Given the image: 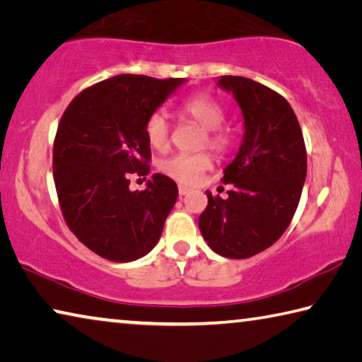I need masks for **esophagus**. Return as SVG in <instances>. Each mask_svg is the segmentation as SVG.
Listing matches in <instances>:
<instances>
[{
    "label": "esophagus",
    "mask_w": 362,
    "mask_h": 362,
    "mask_svg": "<svg viewBox=\"0 0 362 362\" xmlns=\"http://www.w3.org/2000/svg\"><path fill=\"white\" fill-rule=\"evenodd\" d=\"M177 192H180V195H186L189 192V187L180 185V186H177Z\"/></svg>",
    "instance_id": "esophagus-1"
}]
</instances>
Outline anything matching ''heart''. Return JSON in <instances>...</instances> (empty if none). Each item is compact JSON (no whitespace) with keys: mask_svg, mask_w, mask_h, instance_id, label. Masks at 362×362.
I'll return each mask as SVG.
<instances>
[{"mask_svg":"<svg viewBox=\"0 0 362 362\" xmlns=\"http://www.w3.org/2000/svg\"><path fill=\"white\" fill-rule=\"evenodd\" d=\"M180 112L189 120L204 128L202 146H209L216 153H226L230 146V138L226 129L221 128L224 122V109L215 98L206 94H194L181 100ZM144 132L147 141L156 151H167L170 146V123L160 112H153L146 120ZM211 157L209 152L197 153H175L163 158L158 168L163 175L181 185H194L205 171L211 168Z\"/></svg>","mask_w":362,"mask_h":362,"instance_id":"1","label":"heart"}]
</instances>
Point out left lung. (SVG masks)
Listing matches in <instances>:
<instances>
[{
	"label": "left lung",
	"instance_id": "1",
	"mask_svg": "<svg viewBox=\"0 0 362 362\" xmlns=\"http://www.w3.org/2000/svg\"><path fill=\"white\" fill-rule=\"evenodd\" d=\"M233 93L245 134L233 163L224 168L229 197L206 192L209 205L199 228L213 252L250 258L286 233L297 211L306 177V147L298 118L286 98L244 76L218 81Z\"/></svg>",
	"mask_w": 362,
	"mask_h": 362
}]
</instances>
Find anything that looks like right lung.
<instances>
[{
    "instance_id": "obj_1",
    "label": "right lung",
    "mask_w": 362,
    "mask_h": 362,
    "mask_svg": "<svg viewBox=\"0 0 362 362\" xmlns=\"http://www.w3.org/2000/svg\"><path fill=\"white\" fill-rule=\"evenodd\" d=\"M182 83L117 75L83 90L62 114L52 147L59 206L76 239L99 257L134 262L160 239L176 182L156 173L133 192L129 177L149 175L146 120Z\"/></svg>"
}]
</instances>
